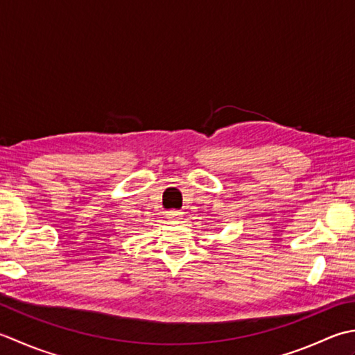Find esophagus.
I'll list each match as a JSON object with an SVG mask.
<instances>
[{
  "label": "esophagus",
  "mask_w": 355,
  "mask_h": 355,
  "mask_svg": "<svg viewBox=\"0 0 355 355\" xmlns=\"http://www.w3.org/2000/svg\"><path fill=\"white\" fill-rule=\"evenodd\" d=\"M167 216L168 219H179V218H182V213L180 211H176V209H171V211H167Z\"/></svg>",
  "instance_id": "1"
}]
</instances>
